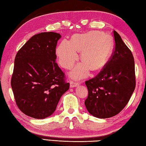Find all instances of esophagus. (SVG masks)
Here are the masks:
<instances>
[{
    "label": "esophagus",
    "mask_w": 146,
    "mask_h": 146,
    "mask_svg": "<svg viewBox=\"0 0 146 146\" xmlns=\"http://www.w3.org/2000/svg\"><path fill=\"white\" fill-rule=\"evenodd\" d=\"M79 83L78 82H76L74 81H70V88H74L79 86Z\"/></svg>",
    "instance_id": "34e87169"
}]
</instances>
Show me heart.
<instances>
[{
    "label": "heart",
    "instance_id": "obj_1",
    "mask_svg": "<svg viewBox=\"0 0 146 146\" xmlns=\"http://www.w3.org/2000/svg\"><path fill=\"white\" fill-rule=\"evenodd\" d=\"M113 39L111 35L92 31L82 34H74L70 41L63 40L58 46L56 54L60 64L69 69L78 59V52L81 51L83 60L76 66L70 76L79 79L86 76L91 68L93 71L102 68L111 56Z\"/></svg>",
    "mask_w": 146,
    "mask_h": 146
}]
</instances>
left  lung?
<instances>
[{"label":"left lung","instance_id":"8db88e82","mask_svg":"<svg viewBox=\"0 0 146 146\" xmlns=\"http://www.w3.org/2000/svg\"><path fill=\"white\" fill-rule=\"evenodd\" d=\"M115 51L106 67L85 84L88 96L84 102L88 111L105 119L122 111L135 88V62L131 51L114 30Z\"/></svg>","mask_w":146,"mask_h":146}]
</instances>
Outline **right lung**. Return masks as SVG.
Returning <instances> with one entry per match:
<instances>
[{"label":"right lung","mask_w":146,"mask_h":146,"mask_svg":"<svg viewBox=\"0 0 146 146\" xmlns=\"http://www.w3.org/2000/svg\"><path fill=\"white\" fill-rule=\"evenodd\" d=\"M61 35L42 32L34 35L18 51L11 87L16 104L25 114L44 119L55 111L69 89L56 63V46Z\"/></svg>","instance_id":"1"}]
</instances>
